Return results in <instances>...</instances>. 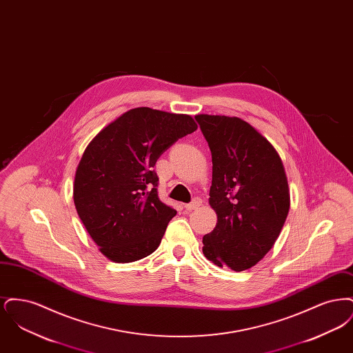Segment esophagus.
I'll list each match as a JSON object with an SVG mask.
<instances>
[{
	"label": "esophagus",
	"instance_id": "obj_1",
	"mask_svg": "<svg viewBox=\"0 0 353 353\" xmlns=\"http://www.w3.org/2000/svg\"><path fill=\"white\" fill-rule=\"evenodd\" d=\"M201 199L196 197V199H193V201L190 202V203H186V205H185V209L190 212V210H194V209H197V208H199V206H201Z\"/></svg>",
	"mask_w": 353,
	"mask_h": 353
}]
</instances>
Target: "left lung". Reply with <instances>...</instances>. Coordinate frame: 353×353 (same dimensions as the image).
<instances>
[{
    "instance_id": "8db88e82",
    "label": "left lung",
    "mask_w": 353,
    "mask_h": 353,
    "mask_svg": "<svg viewBox=\"0 0 353 353\" xmlns=\"http://www.w3.org/2000/svg\"><path fill=\"white\" fill-rule=\"evenodd\" d=\"M194 119L212 152L209 203L217 213L216 228L203 235L202 252L219 268L250 269L272 248L288 214L282 160L268 139L242 119Z\"/></svg>"
}]
</instances>
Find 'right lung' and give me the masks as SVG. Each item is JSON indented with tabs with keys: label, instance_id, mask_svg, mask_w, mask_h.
Listing matches in <instances>:
<instances>
[{
	"label": "right lung",
	"instance_id": "right-lung-1",
	"mask_svg": "<svg viewBox=\"0 0 353 353\" xmlns=\"http://www.w3.org/2000/svg\"><path fill=\"white\" fill-rule=\"evenodd\" d=\"M197 130L189 115L139 107L108 124L85 148L74 203L101 252L128 263L154 252L176 210L160 201L157 159Z\"/></svg>",
	"mask_w": 353,
	"mask_h": 353
}]
</instances>
